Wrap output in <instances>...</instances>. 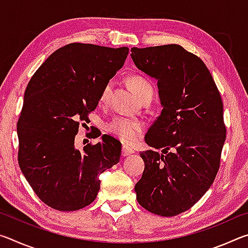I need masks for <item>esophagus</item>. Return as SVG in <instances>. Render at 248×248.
<instances>
[{"label": "esophagus", "mask_w": 248, "mask_h": 248, "mask_svg": "<svg viewBox=\"0 0 248 248\" xmlns=\"http://www.w3.org/2000/svg\"><path fill=\"white\" fill-rule=\"evenodd\" d=\"M121 153H123V156H129V155H131V154L134 153V151L131 148H129L128 145H124Z\"/></svg>", "instance_id": "esophagus-1"}]
</instances>
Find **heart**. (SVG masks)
<instances>
[{
	"label": "heart",
	"instance_id": "obj_1",
	"mask_svg": "<svg viewBox=\"0 0 248 248\" xmlns=\"http://www.w3.org/2000/svg\"><path fill=\"white\" fill-rule=\"evenodd\" d=\"M129 86L130 89L133 91V93L136 94L139 99L143 97L149 92H153L152 85H151L148 79L144 78L139 77V75H133V77L129 78ZM111 91V83H107L104 86V89L100 93L99 96V102L105 103L108 99V96L110 94ZM142 124L138 121L130 120L124 117H116V118L109 121L107 124V130L109 133H111L112 136L118 138V139L123 140L127 143H133L134 141L138 139L139 134L141 133Z\"/></svg>",
	"mask_w": 248,
	"mask_h": 248
}]
</instances>
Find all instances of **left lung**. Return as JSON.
<instances>
[{"label": "left lung", "mask_w": 248, "mask_h": 248, "mask_svg": "<svg viewBox=\"0 0 248 248\" xmlns=\"http://www.w3.org/2000/svg\"><path fill=\"white\" fill-rule=\"evenodd\" d=\"M138 69L157 81L162 111L145 136L142 177L134 186L148 211L174 217L211 186L225 141L223 104L203 61L179 45L132 48Z\"/></svg>", "instance_id": "obj_1"}]
</instances>
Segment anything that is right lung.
<instances>
[{"mask_svg":"<svg viewBox=\"0 0 248 248\" xmlns=\"http://www.w3.org/2000/svg\"><path fill=\"white\" fill-rule=\"evenodd\" d=\"M128 47L70 44L50 54L29 81L17 123L18 164L39 199L59 211L91 204L99 175L119 162L121 143L107 134L83 151L74 145L79 121L97 107Z\"/></svg>","mask_w":248,"mask_h":248,"instance_id":"obj_1","label":"right lung"}]
</instances>
